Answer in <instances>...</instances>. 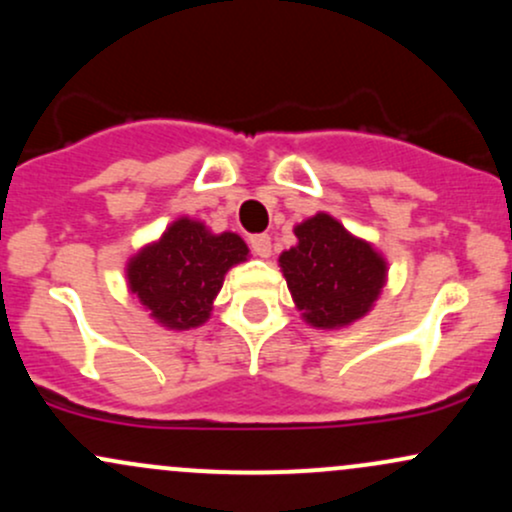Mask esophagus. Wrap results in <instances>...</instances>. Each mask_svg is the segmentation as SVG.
Listing matches in <instances>:
<instances>
[{"mask_svg":"<svg viewBox=\"0 0 512 512\" xmlns=\"http://www.w3.org/2000/svg\"><path fill=\"white\" fill-rule=\"evenodd\" d=\"M250 248L255 252L257 257H264L267 260L269 255H272V238L267 236V233H260V236H252L250 238Z\"/></svg>","mask_w":512,"mask_h":512,"instance_id":"34e87169","label":"esophagus"}]
</instances>
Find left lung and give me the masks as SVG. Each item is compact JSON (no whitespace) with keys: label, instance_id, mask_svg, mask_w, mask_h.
<instances>
[{"label":"left lung","instance_id":"1","mask_svg":"<svg viewBox=\"0 0 512 512\" xmlns=\"http://www.w3.org/2000/svg\"><path fill=\"white\" fill-rule=\"evenodd\" d=\"M298 243L279 267L301 317L315 330H344L366 317L387 284V260L342 221L317 211L293 226Z\"/></svg>","mask_w":512,"mask_h":512}]
</instances>
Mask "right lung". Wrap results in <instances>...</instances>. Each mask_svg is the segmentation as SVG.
<instances>
[{"mask_svg": "<svg viewBox=\"0 0 512 512\" xmlns=\"http://www.w3.org/2000/svg\"><path fill=\"white\" fill-rule=\"evenodd\" d=\"M238 233H214L204 221L180 216L127 260L125 279L151 320L185 332L211 317L228 269L248 262Z\"/></svg>", "mask_w": 512, "mask_h": 512, "instance_id": "1", "label": "right lung"}]
</instances>
